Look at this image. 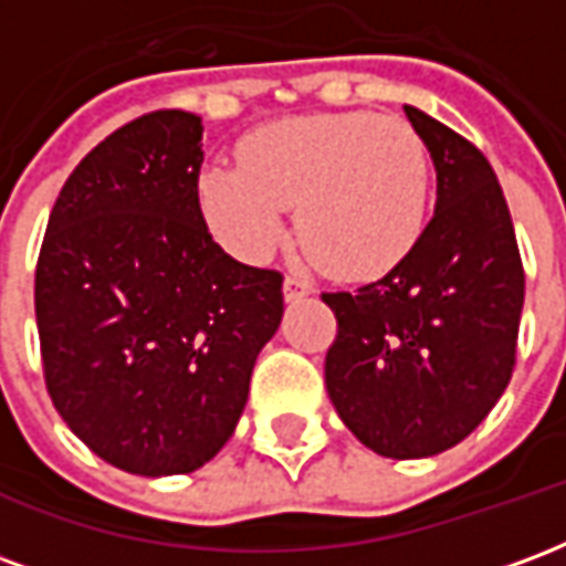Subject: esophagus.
Masks as SVG:
<instances>
[{
    "mask_svg": "<svg viewBox=\"0 0 566 566\" xmlns=\"http://www.w3.org/2000/svg\"><path fill=\"white\" fill-rule=\"evenodd\" d=\"M312 294V284L303 279V275H287L284 279V300L287 303H296V300H303V296Z\"/></svg>",
    "mask_w": 566,
    "mask_h": 566,
    "instance_id": "1",
    "label": "esophagus"
}]
</instances>
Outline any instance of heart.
<instances>
[{"label": "heart", "mask_w": 566, "mask_h": 566, "mask_svg": "<svg viewBox=\"0 0 566 566\" xmlns=\"http://www.w3.org/2000/svg\"><path fill=\"white\" fill-rule=\"evenodd\" d=\"M235 166L199 178V202L227 245L266 258L296 206L300 242L343 279L394 270L416 248L430 206V157L397 115L327 112L263 124Z\"/></svg>", "instance_id": "b5f03b06"}]
</instances>
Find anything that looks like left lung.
<instances>
[{
    "mask_svg": "<svg viewBox=\"0 0 566 566\" xmlns=\"http://www.w3.org/2000/svg\"><path fill=\"white\" fill-rule=\"evenodd\" d=\"M437 169V209L385 279L321 294L336 315L324 381L345 427L394 461L430 458L485 421L515 369L524 266L485 154L406 105Z\"/></svg>",
    "mask_w": 566,
    "mask_h": 566,
    "instance_id": "left-lung-1",
    "label": "left lung"
}]
</instances>
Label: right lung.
I'll use <instances>...</instances> for the list:
<instances>
[{
    "instance_id": "1",
    "label": "right lung",
    "mask_w": 566,
    "mask_h": 566,
    "mask_svg": "<svg viewBox=\"0 0 566 566\" xmlns=\"http://www.w3.org/2000/svg\"><path fill=\"white\" fill-rule=\"evenodd\" d=\"M202 124L163 108L75 166L35 266L48 394L69 430L136 475L193 473L233 437L282 272L233 260L199 209Z\"/></svg>"
}]
</instances>
